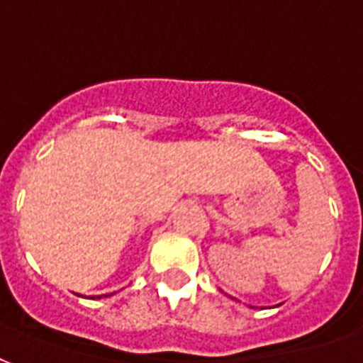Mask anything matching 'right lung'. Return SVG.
Wrapping results in <instances>:
<instances>
[{
    "instance_id": "1",
    "label": "right lung",
    "mask_w": 363,
    "mask_h": 363,
    "mask_svg": "<svg viewBox=\"0 0 363 363\" xmlns=\"http://www.w3.org/2000/svg\"><path fill=\"white\" fill-rule=\"evenodd\" d=\"M105 296H107V295H105ZM97 298H101V296H97Z\"/></svg>"
}]
</instances>
